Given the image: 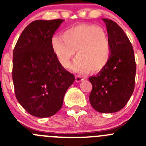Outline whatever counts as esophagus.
Here are the masks:
<instances>
[{
  "instance_id": "1",
  "label": "esophagus",
  "mask_w": 146,
  "mask_h": 146,
  "mask_svg": "<svg viewBox=\"0 0 146 146\" xmlns=\"http://www.w3.org/2000/svg\"><path fill=\"white\" fill-rule=\"evenodd\" d=\"M84 80V78L82 77H80V76H75V81L77 82H81V81H82Z\"/></svg>"
}]
</instances>
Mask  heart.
Masks as SVG:
<instances>
[{
  "label": "heart",
  "instance_id": "b5f03b06",
  "mask_svg": "<svg viewBox=\"0 0 146 146\" xmlns=\"http://www.w3.org/2000/svg\"><path fill=\"white\" fill-rule=\"evenodd\" d=\"M51 47L59 64L68 68L76 53L73 68L80 73L102 70L110 56V43L106 32L93 24L82 23L66 30L61 37L54 36Z\"/></svg>",
  "mask_w": 146,
  "mask_h": 146
}]
</instances>
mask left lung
Returning a JSON list of instances; mask_svg holds the SVG:
<instances>
[{"mask_svg": "<svg viewBox=\"0 0 146 146\" xmlns=\"http://www.w3.org/2000/svg\"><path fill=\"white\" fill-rule=\"evenodd\" d=\"M102 20L110 43V56L96 76L89 77L92 84L89 101L96 111L111 113L121 110L133 93L136 63L132 45L123 29L113 20Z\"/></svg>", "mask_w": 146, "mask_h": 146, "instance_id": "obj_1", "label": "left lung"}]
</instances>
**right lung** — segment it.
Masks as SVG:
<instances>
[{
    "label": "right lung",
    "mask_w": 146,
    "mask_h": 146,
    "mask_svg": "<svg viewBox=\"0 0 146 146\" xmlns=\"http://www.w3.org/2000/svg\"><path fill=\"white\" fill-rule=\"evenodd\" d=\"M64 20H35L23 30L13 52L15 96L33 116L47 118L58 112L73 74L59 64L51 40Z\"/></svg>",
    "instance_id": "1"
}]
</instances>
